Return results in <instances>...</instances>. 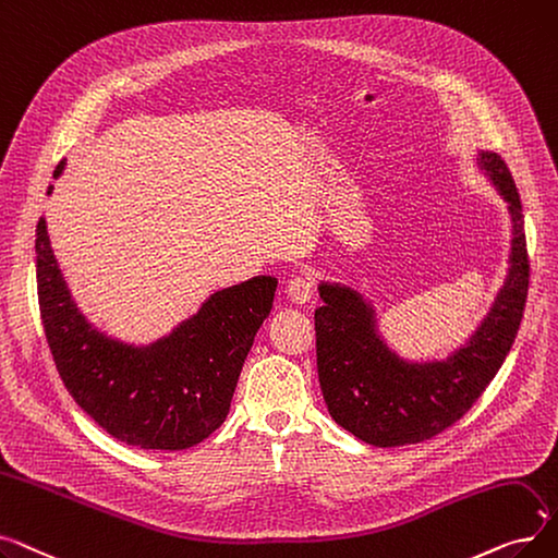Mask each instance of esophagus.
<instances>
[{
  "label": "esophagus",
  "instance_id": "esophagus-1",
  "mask_svg": "<svg viewBox=\"0 0 558 558\" xmlns=\"http://www.w3.org/2000/svg\"><path fill=\"white\" fill-rule=\"evenodd\" d=\"M313 290H315V283L308 275H298L288 281V288H286V295L293 300L295 304H306L311 298H313Z\"/></svg>",
  "mask_w": 558,
  "mask_h": 558
}]
</instances>
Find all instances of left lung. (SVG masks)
Segmentation results:
<instances>
[{"mask_svg":"<svg viewBox=\"0 0 558 558\" xmlns=\"http://www.w3.org/2000/svg\"><path fill=\"white\" fill-rule=\"evenodd\" d=\"M472 166L507 204V275L476 327L442 359H409L379 329L377 306L352 283L320 279L315 308L317 377L329 415L373 447L429 440L452 427L497 375L520 329L529 288L522 204L507 163L476 149Z\"/></svg>","mask_w":558,"mask_h":558,"instance_id":"obj_1","label":"left lung"}]
</instances>
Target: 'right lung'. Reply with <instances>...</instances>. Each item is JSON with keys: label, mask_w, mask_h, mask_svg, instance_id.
Instances as JSON below:
<instances>
[{"label": "right lung", "mask_w": 558, "mask_h": 558, "mask_svg": "<svg viewBox=\"0 0 558 558\" xmlns=\"http://www.w3.org/2000/svg\"><path fill=\"white\" fill-rule=\"evenodd\" d=\"M65 166L63 158L54 177ZM36 275L45 336L74 402L113 438L170 452L202 442L225 422L277 290L275 277H252L210 293L156 340L129 342L93 325L74 302L45 216L36 229Z\"/></svg>", "instance_id": "1"}]
</instances>
